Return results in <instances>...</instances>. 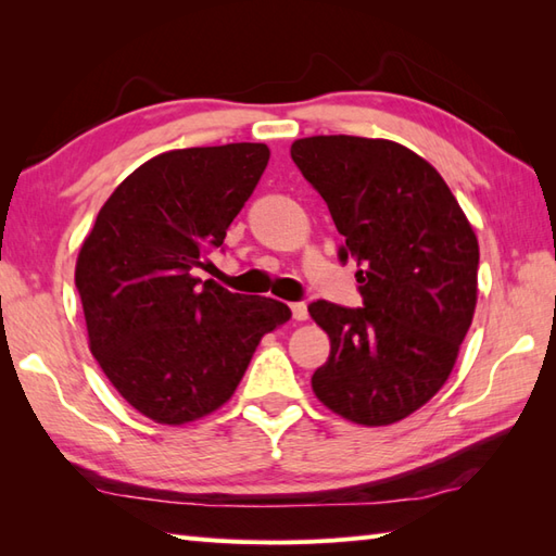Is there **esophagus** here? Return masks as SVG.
<instances>
[{
  "label": "esophagus",
  "instance_id": "obj_1",
  "mask_svg": "<svg viewBox=\"0 0 556 556\" xmlns=\"http://www.w3.org/2000/svg\"><path fill=\"white\" fill-rule=\"evenodd\" d=\"M291 313H293V320H305L308 317V305H305V301H296L291 303Z\"/></svg>",
  "mask_w": 556,
  "mask_h": 556
}]
</instances>
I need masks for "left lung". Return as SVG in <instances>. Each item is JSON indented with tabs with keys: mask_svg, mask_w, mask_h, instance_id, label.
Instances as JSON below:
<instances>
[{
	"mask_svg": "<svg viewBox=\"0 0 556 556\" xmlns=\"http://www.w3.org/2000/svg\"><path fill=\"white\" fill-rule=\"evenodd\" d=\"M291 160L327 203L363 296V308L308 305L332 344L313 392L346 420L396 422L454 368L478 299L476 233L432 164L392 140L301 138Z\"/></svg>",
	"mask_w": 556,
	"mask_h": 556,
	"instance_id": "left-lung-1",
	"label": "left lung"
}]
</instances>
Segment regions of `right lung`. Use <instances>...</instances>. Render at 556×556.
Wrapping results in <instances>:
<instances>
[{"label": "right lung", "mask_w": 556, "mask_h": 556, "mask_svg": "<svg viewBox=\"0 0 556 556\" xmlns=\"http://www.w3.org/2000/svg\"><path fill=\"white\" fill-rule=\"evenodd\" d=\"M263 143L172 150L116 186L83 241L76 289L90 351L143 416L184 425L219 408L287 303L198 279L251 198Z\"/></svg>", "instance_id": "1"}]
</instances>
